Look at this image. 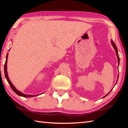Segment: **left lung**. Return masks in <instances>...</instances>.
I'll list each match as a JSON object with an SVG mask.
<instances>
[{"label": "left lung", "mask_w": 128, "mask_h": 128, "mask_svg": "<svg viewBox=\"0 0 128 128\" xmlns=\"http://www.w3.org/2000/svg\"><path fill=\"white\" fill-rule=\"evenodd\" d=\"M111 42H112V46H113V47H114V50H115V51H116V55H117V57H118V64H119V63H120V58H119V56H118V48H117V47H116V44H114V43L113 42V41L112 40H111ZM118 80H117V82H118ZM117 82H116V83H117ZM110 93V92H109ZM109 93H108V94L106 95H105L103 97V98H104V97H106V96H107V95H108V94H109Z\"/></svg>", "instance_id": "8db88e82"}]
</instances>
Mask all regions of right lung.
<instances>
[{
	"label": "right lung",
	"mask_w": 128,
	"mask_h": 128,
	"mask_svg": "<svg viewBox=\"0 0 128 128\" xmlns=\"http://www.w3.org/2000/svg\"><path fill=\"white\" fill-rule=\"evenodd\" d=\"M8 54H7V56H6V62H5V64H4V74H5V76L6 79H7V81L8 82V84H10V88H12V89L14 90V92H16V94L18 95H20V96H23V97H25V98H29V97H33V96H36V95H26V94H23V93L21 92H19V91L17 90L16 88L14 87V85L11 83V82L10 81V80L9 79V77L8 76V74H7V59H8Z\"/></svg>",
	"instance_id": "right-lung-1"
}]
</instances>
